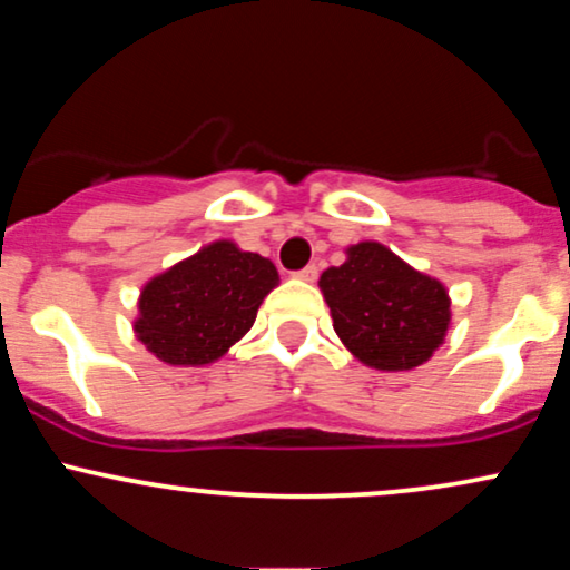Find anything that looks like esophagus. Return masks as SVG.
I'll return each mask as SVG.
<instances>
[{
	"label": "esophagus",
	"mask_w": 570,
	"mask_h": 570,
	"mask_svg": "<svg viewBox=\"0 0 570 570\" xmlns=\"http://www.w3.org/2000/svg\"><path fill=\"white\" fill-rule=\"evenodd\" d=\"M294 278H299V281H307V284H313V281L318 278V267H316V265H307V267H303V271H297V273H294Z\"/></svg>",
	"instance_id": "1"
}]
</instances>
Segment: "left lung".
<instances>
[{"label": "left lung", "instance_id": "left-lung-1", "mask_svg": "<svg viewBox=\"0 0 570 570\" xmlns=\"http://www.w3.org/2000/svg\"><path fill=\"white\" fill-rule=\"evenodd\" d=\"M318 286L337 337L372 370L426 364L453 318L442 281L415 271L377 240L345 248V263L326 267Z\"/></svg>", "mask_w": 570, "mask_h": 570}]
</instances>
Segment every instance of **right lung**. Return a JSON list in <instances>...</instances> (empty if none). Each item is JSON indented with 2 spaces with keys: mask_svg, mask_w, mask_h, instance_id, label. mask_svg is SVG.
Here are the masks:
<instances>
[{
  "mask_svg": "<svg viewBox=\"0 0 570 570\" xmlns=\"http://www.w3.org/2000/svg\"><path fill=\"white\" fill-rule=\"evenodd\" d=\"M276 286L271 259L233 240H214L141 286L136 340L171 367L212 364L252 330Z\"/></svg>",
  "mask_w": 570,
  "mask_h": 570,
  "instance_id": "right-lung-1",
  "label": "right lung"
}]
</instances>
